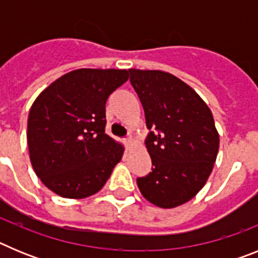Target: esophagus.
Segmentation results:
<instances>
[{
  "instance_id": "esophagus-1",
  "label": "esophagus",
  "mask_w": 258,
  "mask_h": 258,
  "mask_svg": "<svg viewBox=\"0 0 258 258\" xmlns=\"http://www.w3.org/2000/svg\"><path fill=\"white\" fill-rule=\"evenodd\" d=\"M124 142H125V145H126L127 149H131L132 146L134 145V140H133V138H132V137H127V138H125Z\"/></svg>"
}]
</instances>
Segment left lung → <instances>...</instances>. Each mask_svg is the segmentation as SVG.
Returning <instances> with one entry per match:
<instances>
[{"instance_id": "left-lung-1", "label": "left lung", "mask_w": 258, "mask_h": 258, "mask_svg": "<svg viewBox=\"0 0 258 258\" xmlns=\"http://www.w3.org/2000/svg\"><path fill=\"white\" fill-rule=\"evenodd\" d=\"M145 109L152 172L137 178L143 197L160 208L192 199L213 169L220 146L211 109L195 90L163 71L129 70Z\"/></svg>"}]
</instances>
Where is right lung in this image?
Here are the masks:
<instances>
[{
    "instance_id": "right-lung-1",
    "label": "right lung",
    "mask_w": 258,
    "mask_h": 258,
    "mask_svg": "<svg viewBox=\"0 0 258 258\" xmlns=\"http://www.w3.org/2000/svg\"><path fill=\"white\" fill-rule=\"evenodd\" d=\"M127 77L125 70L72 71L32 104L27 125L32 166L59 197L98 192L121 160L124 147L104 131L106 102Z\"/></svg>"
}]
</instances>
